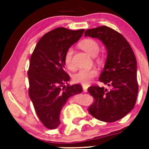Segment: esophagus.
<instances>
[{
    "instance_id": "esophagus-1",
    "label": "esophagus",
    "mask_w": 149,
    "mask_h": 149,
    "mask_svg": "<svg viewBox=\"0 0 149 149\" xmlns=\"http://www.w3.org/2000/svg\"><path fill=\"white\" fill-rule=\"evenodd\" d=\"M82 88H83V91H84V92H86L87 91V88H88V86L86 85H82Z\"/></svg>"
}]
</instances>
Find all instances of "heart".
<instances>
[{"mask_svg": "<svg viewBox=\"0 0 149 149\" xmlns=\"http://www.w3.org/2000/svg\"><path fill=\"white\" fill-rule=\"evenodd\" d=\"M79 46L86 53L91 56H94L98 53L100 46L97 41L92 39H86L79 43ZM73 49L71 47L68 48L65 52L64 56V63L66 67L70 70L74 69L75 66L73 62ZM97 70L95 68L81 69L76 72L73 76V81L75 83H79L87 85L92 81V79L97 75Z\"/></svg>", "mask_w": 149, "mask_h": 149, "instance_id": "heart-1", "label": "heart"}]
</instances>
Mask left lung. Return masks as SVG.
<instances>
[{"instance_id":"obj_1","label":"left lung","mask_w":149,"mask_h":149,"mask_svg":"<svg viewBox=\"0 0 149 149\" xmlns=\"http://www.w3.org/2000/svg\"><path fill=\"white\" fill-rule=\"evenodd\" d=\"M84 35L98 38L106 47L107 58L99 81L111 87L110 90L99 86L88 87L94 101L88 111L99 120L115 122L128 114L136 104L139 91L136 56L126 39L108 26L87 29Z\"/></svg>"}]
</instances>
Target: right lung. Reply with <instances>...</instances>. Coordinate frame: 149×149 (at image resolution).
Returning a JSON list of instances; mask_svg holds the SVG:
<instances>
[{
	"mask_svg": "<svg viewBox=\"0 0 149 149\" xmlns=\"http://www.w3.org/2000/svg\"><path fill=\"white\" fill-rule=\"evenodd\" d=\"M84 32V29H55L39 40L30 58L29 95L39 119L48 129L58 127L68 99L82 91L80 84H68L70 76L65 70L64 56Z\"/></svg>",
	"mask_w": 149,
	"mask_h": 149,
	"instance_id": "obj_1",
	"label": "right lung"
}]
</instances>
